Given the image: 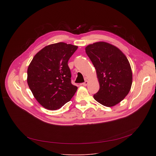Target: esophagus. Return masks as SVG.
<instances>
[{
  "label": "esophagus",
  "mask_w": 156,
  "mask_h": 156,
  "mask_svg": "<svg viewBox=\"0 0 156 156\" xmlns=\"http://www.w3.org/2000/svg\"><path fill=\"white\" fill-rule=\"evenodd\" d=\"M87 84H88V81H86L85 82H84V83H82V85H83V86H87Z\"/></svg>",
  "instance_id": "esophagus-1"
}]
</instances>
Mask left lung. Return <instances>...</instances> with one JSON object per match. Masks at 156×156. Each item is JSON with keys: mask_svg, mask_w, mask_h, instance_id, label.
<instances>
[{"mask_svg": "<svg viewBox=\"0 0 156 156\" xmlns=\"http://www.w3.org/2000/svg\"><path fill=\"white\" fill-rule=\"evenodd\" d=\"M86 53L96 69L99 90L93 97L106 107L120 102L132 84V71L128 60L117 47L105 42L90 44Z\"/></svg>", "mask_w": 156, "mask_h": 156, "instance_id": "obj_1", "label": "left lung"}]
</instances>
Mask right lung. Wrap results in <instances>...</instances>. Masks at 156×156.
Wrapping results in <instances>:
<instances>
[{
	"mask_svg": "<svg viewBox=\"0 0 156 156\" xmlns=\"http://www.w3.org/2000/svg\"><path fill=\"white\" fill-rule=\"evenodd\" d=\"M78 46L52 44L39 51L31 62L27 82L34 97L44 108L54 110L71 100L78 87L71 83L68 62Z\"/></svg>",
	"mask_w": 156,
	"mask_h": 156,
	"instance_id": "add662e5",
	"label": "right lung"
}]
</instances>
